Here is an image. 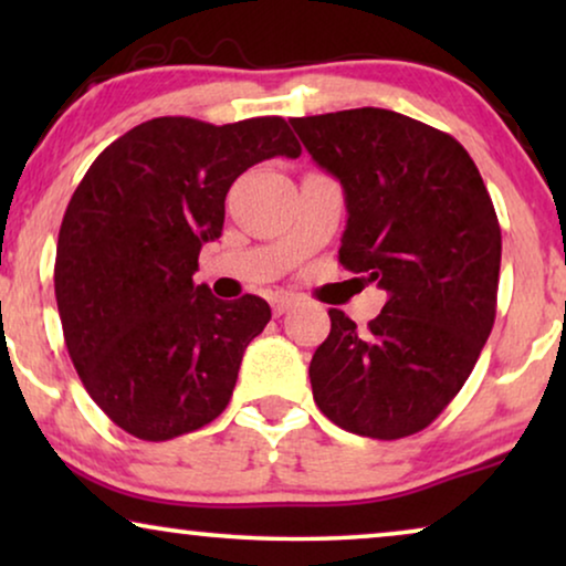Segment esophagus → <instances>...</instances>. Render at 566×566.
<instances>
[{
	"instance_id": "esophagus-1",
	"label": "esophagus",
	"mask_w": 566,
	"mask_h": 566,
	"mask_svg": "<svg viewBox=\"0 0 566 566\" xmlns=\"http://www.w3.org/2000/svg\"><path fill=\"white\" fill-rule=\"evenodd\" d=\"M293 304H296V298H293L291 293H273V296H270V306H273V314L275 316H281V314L289 312Z\"/></svg>"
}]
</instances>
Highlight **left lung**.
Listing matches in <instances>:
<instances>
[{
  "mask_svg": "<svg viewBox=\"0 0 566 566\" xmlns=\"http://www.w3.org/2000/svg\"><path fill=\"white\" fill-rule=\"evenodd\" d=\"M345 190L339 265L386 291L368 329L329 308L308 378L316 407L355 436L428 428L467 384L497 314L502 234L469 151L381 107L291 118Z\"/></svg>",
  "mask_w": 566,
  "mask_h": 566,
  "instance_id": "8db88e82",
  "label": "left lung"
}]
</instances>
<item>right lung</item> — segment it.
Listing matches in <instances>:
<instances>
[{"label":"right lung","instance_id":"right-lung-1","mask_svg":"<svg viewBox=\"0 0 566 566\" xmlns=\"http://www.w3.org/2000/svg\"><path fill=\"white\" fill-rule=\"evenodd\" d=\"M298 154L277 115H167L123 134L76 185L53 268L61 327L84 389L130 436L172 440L227 409L270 306L192 283L198 254L221 237L231 182Z\"/></svg>","mask_w":566,"mask_h":566}]
</instances>
